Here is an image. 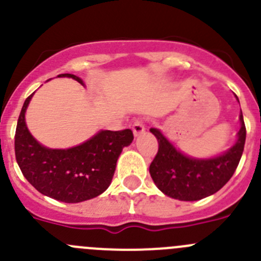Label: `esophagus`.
<instances>
[{
	"instance_id": "esophagus-1",
	"label": "esophagus",
	"mask_w": 261,
	"mask_h": 261,
	"mask_svg": "<svg viewBox=\"0 0 261 261\" xmlns=\"http://www.w3.org/2000/svg\"><path fill=\"white\" fill-rule=\"evenodd\" d=\"M132 130H133V135L135 137H140V136L145 135L146 133V128H145V124H143L142 120H136L132 125Z\"/></svg>"
}]
</instances>
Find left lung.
<instances>
[{
  "label": "left lung",
  "instance_id": "1",
  "mask_svg": "<svg viewBox=\"0 0 261 261\" xmlns=\"http://www.w3.org/2000/svg\"><path fill=\"white\" fill-rule=\"evenodd\" d=\"M240 124L234 145L222 155L209 159L186 155L160 129L151 128L150 132L159 142L158 153L150 165V174L156 187L164 195L180 201H197L218 192L232 178L244 152L246 128L242 111Z\"/></svg>",
  "mask_w": 261,
  "mask_h": 261
}]
</instances>
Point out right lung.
<instances>
[{
	"mask_svg": "<svg viewBox=\"0 0 261 261\" xmlns=\"http://www.w3.org/2000/svg\"><path fill=\"white\" fill-rule=\"evenodd\" d=\"M58 76L71 78L84 86L74 74ZM33 95L24 102L15 133V156L27 180L42 195L68 203L91 200L105 192L121 151L132 143V130H100L74 147L48 148L41 145L27 126L25 113Z\"/></svg>",
	"mask_w": 261,
	"mask_h": 261,
	"instance_id": "1",
	"label": "right lung"
}]
</instances>
